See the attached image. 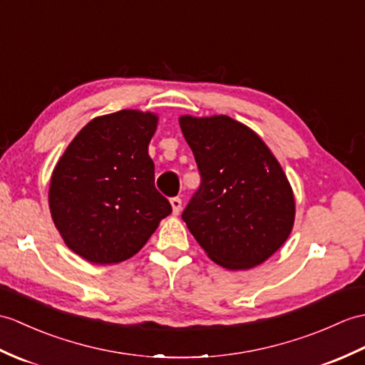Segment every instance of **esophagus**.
Segmentation results:
<instances>
[{
    "label": "esophagus",
    "instance_id": "34e87169",
    "mask_svg": "<svg viewBox=\"0 0 365 365\" xmlns=\"http://www.w3.org/2000/svg\"><path fill=\"white\" fill-rule=\"evenodd\" d=\"M171 205H173V213L179 215L182 211V199L180 197H173L171 199Z\"/></svg>",
    "mask_w": 365,
    "mask_h": 365
}]
</instances>
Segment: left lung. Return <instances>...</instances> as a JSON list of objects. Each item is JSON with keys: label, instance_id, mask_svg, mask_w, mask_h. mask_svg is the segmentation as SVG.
I'll use <instances>...</instances> for the list:
<instances>
[{"label": "left lung", "instance_id": "1", "mask_svg": "<svg viewBox=\"0 0 365 365\" xmlns=\"http://www.w3.org/2000/svg\"><path fill=\"white\" fill-rule=\"evenodd\" d=\"M179 123L200 173L182 219L217 264H261L294 225V194L282 166L255 132L230 116L185 115Z\"/></svg>", "mask_w": 365, "mask_h": 365}]
</instances>
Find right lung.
<instances>
[{"mask_svg":"<svg viewBox=\"0 0 365 365\" xmlns=\"http://www.w3.org/2000/svg\"><path fill=\"white\" fill-rule=\"evenodd\" d=\"M158 118L138 110L98 116L76 135L49 185V210L65 244L95 264L133 257L148 242L169 200L155 188L148 154Z\"/></svg>","mask_w":365,"mask_h":365,"instance_id":"obj_1","label":"right lung"}]
</instances>
